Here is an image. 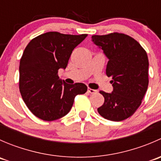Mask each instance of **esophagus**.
Wrapping results in <instances>:
<instances>
[{
  "mask_svg": "<svg viewBox=\"0 0 161 161\" xmlns=\"http://www.w3.org/2000/svg\"><path fill=\"white\" fill-rule=\"evenodd\" d=\"M87 91H88V92H90V93H91V94L97 93V90H92V89H90V88H88V90H87Z\"/></svg>",
  "mask_w": 161,
  "mask_h": 161,
  "instance_id": "34e87169",
  "label": "esophagus"
}]
</instances>
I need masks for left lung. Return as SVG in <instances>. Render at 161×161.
I'll return each mask as SVG.
<instances>
[{"label":"left lung","mask_w":161,"mask_h":161,"mask_svg":"<svg viewBox=\"0 0 161 161\" xmlns=\"http://www.w3.org/2000/svg\"><path fill=\"white\" fill-rule=\"evenodd\" d=\"M92 42L108 59L106 74L113 86L110 93L100 92L104 103L97 111L108 120L123 121L139 108L148 88L147 53L136 40L122 33L94 35Z\"/></svg>","instance_id":"1"}]
</instances>
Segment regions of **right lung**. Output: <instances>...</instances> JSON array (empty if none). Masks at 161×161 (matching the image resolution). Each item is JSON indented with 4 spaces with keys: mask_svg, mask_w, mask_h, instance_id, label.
<instances>
[{
    "mask_svg": "<svg viewBox=\"0 0 161 161\" xmlns=\"http://www.w3.org/2000/svg\"><path fill=\"white\" fill-rule=\"evenodd\" d=\"M86 36L48 32L25 47L19 64V90L37 118L50 121L65 116L75 96L87 91L85 84L70 85L58 77V70L66 69L73 50Z\"/></svg>",
    "mask_w": 161,
    "mask_h": 161,
    "instance_id": "1",
    "label": "right lung"
}]
</instances>
